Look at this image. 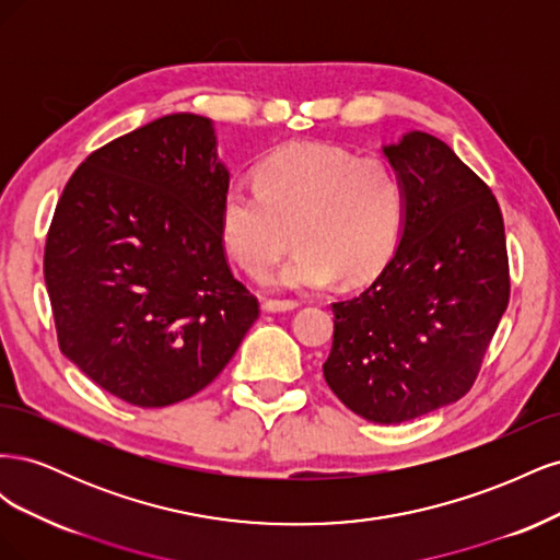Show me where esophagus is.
Wrapping results in <instances>:
<instances>
[{"instance_id":"obj_1","label":"esophagus","mask_w":560,"mask_h":560,"mask_svg":"<svg viewBox=\"0 0 560 560\" xmlns=\"http://www.w3.org/2000/svg\"><path fill=\"white\" fill-rule=\"evenodd\" d=\"M261 308L266 313H282V311H294L299 308V301L294 299H264Z\"/></svg>"}]
</instances>
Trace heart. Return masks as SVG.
<instances>
[{
    "label": "heart",
    "instance_id": "heart-1",
    "mask_svg": "<svg viewBox=\"0 0 560 560\" xmlns=\"http://www.w3.org/2000/svg\"><path fill=\"white\" fill-rule=\"evenodd\" d=\"M406 217L397 167L343 147L290 144L257 167V189L231 186L219 231L231 257L252 278L268 276L296 243L278 284L315 290L341 278L362 284L393 259Z\"/></svg>",
    "mask_w": 560,
    "mask_h": 560
}]
</instances>
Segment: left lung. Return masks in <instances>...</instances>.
I'll return each instance as SVG.
<instances>
[{
	"label": "left lung",
	"mask_w": 560,
	"mask_h": 560,
	"mask_svg": "<svg viewBox=\"0 0 560 560\" xmlns=\"http://www.w3.org/2000/svg\"><path fill=\"white\" fill-rule=\"evenodd\" d=\"M385 156L406 191L401 243L362 294L331 303L322 371L350 411L395 425L469 393L512 284L490 186L428 132Z\"/></svg>",
	"instance_id": "8db88e82"
}]
</instances>
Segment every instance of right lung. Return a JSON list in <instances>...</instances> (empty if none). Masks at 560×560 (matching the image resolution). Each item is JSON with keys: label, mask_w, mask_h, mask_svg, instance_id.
<instances>
[{"label": "right lung", "mask_w": 560, "mask_h": 560, "mask_svg": "<svg viewBox=\"0 0 560 560\" xmlns=\"http://www.w3.org/2000/svg\"><path fill=\"white\" fill-rule=\"evenodd\" d=\"M226 191L196 114L121 135L65 184L44 280L62 354L109 395L142 409L194 397L259 317L219 231Z\"/></svg>", "instance_id": "right-lung-1"}]
</instances>
